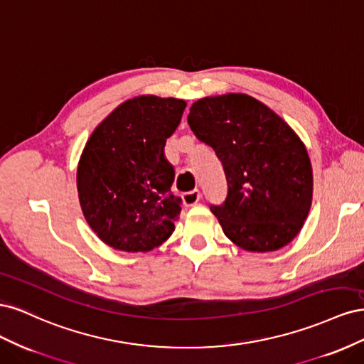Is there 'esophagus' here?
Here are the masks:
<instances>
[{
	"instance_id": "34e87169",
	"label": "esophagus",
	"mask_w": 364,
	"mask_h": 364,
	"mask_svg": "<svg viewBox=\"0 0 364 364\" xmlns=\"http://www.w3.org/2000/svg\"><path fill=\"white\" fill-rule=\"evenodd\" d=\"M199 200H200V191L199 190H193V191L182 194V202H183L185 206H193Z\"/></svg>"
}]
</instances>
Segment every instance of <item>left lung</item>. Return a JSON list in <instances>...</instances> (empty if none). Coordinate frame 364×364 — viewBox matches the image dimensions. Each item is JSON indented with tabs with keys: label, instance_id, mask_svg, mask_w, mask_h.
Returning <instances> with one entry per match:
<instances>
[{
	"label": "left lung",
	"instance_id": "8db88e82",
	"mask_svg": "<svg viewBox=\"0 0 364 364\" xmlns=\"http://www.w3.org/2000/svg\"><path fill=\"white\" fill-rule=\"evenodd\" d=\"M188 124L223 164L228 196L209 208L225 235L249 252L289 245L313 199L311 162L294 130L246 94L200 98Z\"/></svg>",
	"mask_w": 364,
	"mask_h": 364
}]
</instances>
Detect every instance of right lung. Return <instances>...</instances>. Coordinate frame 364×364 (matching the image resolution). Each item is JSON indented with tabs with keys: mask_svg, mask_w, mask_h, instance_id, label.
Masks as SVG:
<instances>
[{
	"mask_svg": "<svg viewBox=\"0 0 364 364\" xmlns=\"http://www.w3.org/2000/svg\"><path fill=\"white\" fill-rule=\"evenodd\" d=\"M185 107L171 97L130 98L87 139L77 191L87 225L107 246L149 252L173 234L182 199L171 193L174 168L164 147Z\"/></svg>",
	"mask_w": 364,
	"mask_h": 364,
	"instance_id": "right-lung-1",
	"label": "right lung"
}]
</instances>
